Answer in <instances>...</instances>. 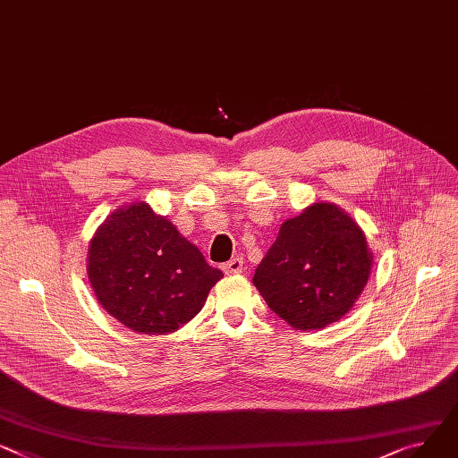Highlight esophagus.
Listing matches in <instances>:
<instances>
[{
	"label": "esophagus",
	"instance_id": "esophagus-1",
	"mask_svg": "<svg viewBox=\"0 0 458 458\" xmlns=\"http://www.w3.org/2000/svg\"><path fill=\"white\" fill-rule=\"evenodd\" d=\"M225 274H239L242 272V258H233L223 265Z\"/></svg>",
	"mask_w": 458,
	"mask_h": 458
}]
</instances>
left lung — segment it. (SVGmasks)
<instances>
[{"instance_id":"obj_1","label":"left lung","mask_w":458,"mask_h":458,"mask_svg":"<svg viewBox=\"0 0 458 458\" xmlns=\"http://www.w3.org/2000/svg\"><path fill=\"white\" fill-rule=\"evenodd\" d=\"M372 254L348 213L317 202L282 225L254 274L267 306L296 329L346 315L369 282Z\"/></svg>"}]
</instances>
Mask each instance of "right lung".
<instances>
[{
    "label": "right lung",
    "instance_id": "add662e5",
    "mask_svg": "<svg viewBox=\"0 0 458 458\" xmlns=\"http://www.w3.org/2000/svg\"><path fill=\"white\" fill-rule=\"evenodd\" d=\"M88 278L123 326L162 335L190 322L223 272L145 202L114 211L89 242Z\"/></svg>",
    "mask_w": 458,
    "mask_h": 458
}]
</instances>
